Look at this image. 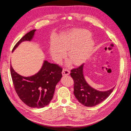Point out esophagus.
<instances>
[{
	"label": "esophagus",
	"mask_w": 131,
	"mask_h": 131,
	"mask_svg": "<svg viewBox=\"0 0 131 131\" xmlns=\"http://www.w3.org/2000/svg\"><path fill=\"white\" fill-rule=\"evenodd\" d=\"M62 73L63 75H68L70 74V71L67 68H63Z\"/></svg>",
	"instance_id": "34e87169"
}]
</instances>
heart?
<instances>
[{"instance_id":"heart-1","label":"heart","mask_w":131,"mask_h":131,"mask_svg":"<svg viewBox=\"0 0 131 131\" xmlns=\"http://www.w3.org/2000/svg\"><path fill=\"white\" fill-rule=\"evenodd\" d=\"M89 35L88 31L84 30L63 34L58 38L57 45L51 47V55L55 59L59 60L64 56V52L68 51L67 56L72 63L81 64L88 59L94 45L92 39L84 41Z\"/></svg>"}]
</instances>
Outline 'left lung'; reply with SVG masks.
<instances>
[{
    "mask_svg": "<svg viewBox=\"0 0 131 131\" xmlns=\"http://www.w3.org/2000/svg\"><path fill=\"white\" fill-rule=\"evenodd\" d=\"M84 64L71 70L70 76L74 81V94L78 101L86 106H94L108 98L115 87L106 91H97L91 88L85 80L83 74Z\"/></svg>",
    "mask_w": 131,
    "mask_h": 131,
    "instance_id": "obj_1",
    "label": "left lung"
}]
</instances>
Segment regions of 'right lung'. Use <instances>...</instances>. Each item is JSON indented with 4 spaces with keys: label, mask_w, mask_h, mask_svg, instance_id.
I'll list each match as a JSON object with an SVG mask.
<instances>
[{
    "label": "right lung",
    "mask_w": 131,
    "mask_h": 131,
    "mask_svg": "<svg viewBox=\"0 0 131 131\" xmlns=\"http://www.w3.org/2000/svg\"><path fill=\"white\" fill-rule=\"evenodd\" d=\"M36 29L24 35L15 45L13 51L21 42L30 41ZM62 68L45 61L39 72L30 77L17 74L10 65V73L15 90L20 100L31 108H41L53 98L55 87L62 77Z\"/></svg>",
    "instance_id": "1"
}]
</instances>
